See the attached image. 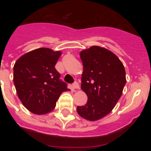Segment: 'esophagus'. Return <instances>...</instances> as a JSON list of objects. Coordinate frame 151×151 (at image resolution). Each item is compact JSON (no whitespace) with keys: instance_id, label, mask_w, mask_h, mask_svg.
<instances>
[{"instance_id":"1","label":"esophagus","mask_w":151,"mask_h":151,"mask_svg":"<svg viewBox=\"0 0 151 151\" xmlns=\"http://www.w3.org/2000/svg\"><path fill=\"white\" fill-rule=\"evenodd\" d=\"M73 87L75 89H79V85H78V83L77 82H75L73 84Z\"/></svg>"}]
</instances>
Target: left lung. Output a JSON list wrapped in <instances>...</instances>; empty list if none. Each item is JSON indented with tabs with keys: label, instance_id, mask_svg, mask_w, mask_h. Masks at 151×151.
<instances>
[{
	"label": "left lung",
	"instance_id": "8db88e82",
	"mask_svg": "<svg viewBox=\"0 0 151 151\" xmlns=\"http://www.w3.org/2000/svg\"><path fill=\"white\" fill-rule=\"evenodd\" d=\"M83 64L81 88L88 96L85 106H77L78 115L96 121L112 111L126 83L123 64L113 52L92 46L80 52Z\"/></svg>",
	"mask_w": 151,
	"mask_h": 151
}]
</instances>
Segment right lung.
<instances>
[{"mask_svg": "<svg viewBox=\"0 0 151 151\" xmlns=\"http://www.w3.org/2000/svg\"><path fill=\"white\" fill-rule=\"evenodd\" d=\"M60 51L41 47L19 57L13 66V82L25 107L35 114L50 113L60 95L68 90L55 65Z\"/></svg>", "mask_w": 151, "mask_h": 151, "instance_id": "obj_1", "label": "right lung"}]
</instances>
